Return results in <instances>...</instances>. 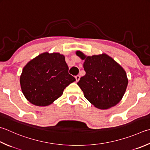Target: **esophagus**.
Masks as SVG:
<instances>
[{
  "instance_id": "1",
  "label": "esophagus",
  "mask_w": 150,
  "mask_h": 150,
  "mask_svg": "<svg viewBox=\"0 0 150 150\" xmlns=\"http://www.w3.org/2000/svg\"><path fill=\"white\" fill-rule=\"evenodd\" d=\"M75 79H76V81L78 82L79 81V79H80V76H79V75H77V76H75Z\"/></svg>"
}]
</instances>
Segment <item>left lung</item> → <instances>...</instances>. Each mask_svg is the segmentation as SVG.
<instances>
[{
  "label": "left lung",
  "instance_id": "obj_1",
  "mask_svg": "<svg viewBox=\"0 0 150 150\" xmlns=\"http://www.w3.org/2000/svg\"><path fill=\"white\" fill-rule=\"evenodd\" d=\"M76 54L84 60L86 75L77 84L86 99L99 109H108L122 100L128 79L124 69L105 53L86 56L80 51Z\"/></svg>",
  "mask_w": 150,
  "mask_h": 150
}]
</instances>
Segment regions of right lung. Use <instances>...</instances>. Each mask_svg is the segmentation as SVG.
<instances>
[{
  "mask_svg": "<svg viewBox=\"0 0 150 150\" xmlns=\"http://www.w3.org/2000/svg\"><path fill=\"white\" fill-rule=\"evenodd\" d=\"M68 70L64 55L49 52L39 54L23 69L20 84L23 95L38 107L52 104L69 84L75 81Z\"/></svg>",
  "mask_w": 150,
  "mask_h": 150,
  "instance_id": "right-lung-1",
  "label": "right lung"
}]
</instances>
